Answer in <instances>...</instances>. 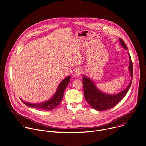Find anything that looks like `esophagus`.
<instances>
[{
  "instance_id": "34e87169",
  "label": "esophagus",
  "mask_w": 146,
  "mask_h": 146,
  "mask_svg": "<svg viewBox=\"0 0 146 146\" xmlns=\"http://www.w3.org/2000/svg\"><path fill=\"white\" fill-rule=\"evenodd\" d=\"M81 72L80 69H76L74 72H73V76L75 77H78L80 76V75L81 74Z\"/></svg>"
}]
</instances>
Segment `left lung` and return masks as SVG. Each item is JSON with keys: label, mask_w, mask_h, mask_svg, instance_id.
<instances>
[{"label": "left lung", "mask_w": 146, "mask_h": 146, "mask_svg": "<svg viewBox=\"0 0 146 146\" xmlns=\"http://www.w3.org/2000/svg\"><path fill=\"white\" fill-rule=\"evenodd\" d=\"M119 40L121 45L125 49L128 50L127 46L125 44L123 40L120 38H119ZM128 55L130 61L129 70L131 76V80L127 88L117 94L110 95L101 92L90 78L82 75V84L85 99L89 105L95 110L104 111L114 107L125 97L128 92L132 84L133 76L132 62L129 52Z\"/></svg>", "instance_id": "left-lung-1"}]
</instances>
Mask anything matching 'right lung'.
<instances>
[{"label": "right lung", "instance_id": "1", "mask_svg": "<svg viewBox=\"0 0 146 146\" xmlns=\"http://www.w3.org/2000/svg\"><path fill=\"white\" fill-rule=\"evenodd\" d=\"M70 80V76H68L66 78L64 79L60 83L58 87V88L53 95V96L49 100L39 103H31L27 102H24L21 100L22 102L25 104V105L40 110H51L56 108L61 102L62 98L64 96V94L65 90L68 86L69 82Z\"/></svg>", "mask_w": 146, "mask_h": 146}]
</instances>
